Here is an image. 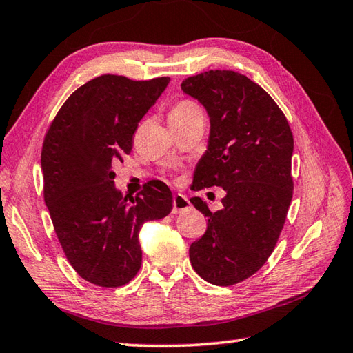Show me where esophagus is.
I'll use <instances>...</instances> for the list:
<instances>
[{
  "mask_svg": "<svg viewBox=\"0 0 353 353\" xmlns=\"http://www.w3.org/2000/svg\"><path fill=\"white\" fill-rule=\"evenodd\" d=\"M186 209H190V200L183 194H176L174 199H172V214L183 212Z\"/></svg>",
  "mask_w": 353,
  "mask_h": 353,
  "instance_id": "34e87169",
  "label": "esophagus"
}]
</instances>
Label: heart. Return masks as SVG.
<instances>
[{"label": "heart", "mask_w": 353, "mask_h": 353, "mask_svg": "<svg viewBox=\"0 0 353 353\" xmlns=\"http://www.w3.org/2000/svg\"><path fill=\"white\" fill-rule=\"evenodd\" d=\"M194 115H201V109L194 101L182 100L176 103L170 110V119H185Z\"/></svg>", "instance_id": "heart-1"}]
</instances>
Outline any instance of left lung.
I'll return each mask as SVG.
<instances>
[{
    "instance_id": "obj_1",
    "label": "left lung",
    "mask_w": 353,
    "mask_h": 353,
    "mask_svg": "<svg viewBox=\"0 0 353 353\" xmlns=\"http://www.w3.org/2000/svg\"><path fill=\"white\" fill-rule=\"evenodd\" d=\"M182 91L200 101L211 123L191 190L226 191L216 212L191 199L208 229L191 244L190 261L205 281L228 287L256 273L274 249L292 199L294 139L274 100L243 74L201 72L185 79Z\"/></svg>"
}]
</instances>
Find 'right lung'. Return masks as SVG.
<instances>
[{"instance_id":"right-lung-1","label":"right lung","mask_w":353,"mask_h":353,"mask_svg":"<svg viewBox=\"0 0 353 353\" xmlns=\"http://www.w3.org/2000/svg\"><path fill=\"white\" fill-rule=\"evenodd\" d=\"M170 77L134 81L104 74L74 91L45 134L43 199L72 268L99 287L125 285L142 262L139 230L172 209L161 181L127 199L112 165L129 154L133 133Z\"/></svg>"}]
</instances>
